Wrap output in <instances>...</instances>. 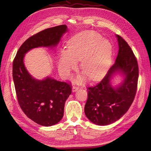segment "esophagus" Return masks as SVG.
I'll return each mask as SVG.
<instances>
[{"label": "esophagus", "mask_w": 151, "mask_h": 151, "mask_svg": "<svg viewBox=\"0 0 151 151\" xmlns=\"http://www.w3.org/2000/svg\"><path fill=\"white\" fill-rule=\"evenodd\" d=\"M79 89V88L76 86H73V88H72V91L73 92H76V91H78Z\"/></svg>", "instance_id": "obj_1"}]
</instances>
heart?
Here are the masks:
<instances>
[{
	"mask_svg": "<svg viewBox=\"0 0 151 151\" xmlns=\"http://www.w3.org/2000/svg\"><path fill=\"white\" fill-rule=\"evenodd\" d=\"M113 45L96 32L86 30L71 37L68 49L59 51V68L64 76L70 75L81 60V69L90 80H98L108 71L112 59ZM79 80H81L80 77Z\"/></svg>",
	"mask_w": 151,
	"mask_h": 151,
	"instance_id": "obj_1",
	"label": "heart"
}]
</instances>
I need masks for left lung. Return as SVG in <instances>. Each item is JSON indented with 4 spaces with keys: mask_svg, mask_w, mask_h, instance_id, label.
<instances>
[{
    "mask_svg": "<svg viewBox=\"0 0 151 151\" xmlns=\"http://www.w3.org/2000/svg\"><path fill=\"white\" fill-rule=\"evenodd\" d=\"M119 52L114 64L101 81L88 87V100L84 106L86 117L93 124L107 125L121 119L130 108L135 97L139 75L137 59L131 47L117 35ZM116 72L125 75L117 88L110 85V78Z\"/></svg>",
    "mask_w": 151,
    "mask_h": 151,
    "instance_id": "1",
    "label": "left lung"
}]
</instances>
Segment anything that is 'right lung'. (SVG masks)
I'll list each match as a JSON object with an SVG mask.
<instances>
[{"mask_svg": "<svg viewBox=\"0 0 151 151\" xmlns=\"http://www.w3.org/2000/svg\"><path fill=\"white\" fill-rule=\"evenodd\" d=\"M67 31L66 25H60L39 32L23 43L13 60V79L18 104L29 119L40 125H54L62 119L72 87L50 77L42 81L34 79L25 68L24 56L35 47L56 46Z\"/></svg>", "mask_w": 151, "mask_h": 151, "instance_id": "add662e5", "label": "right lung"}]
</instances>
